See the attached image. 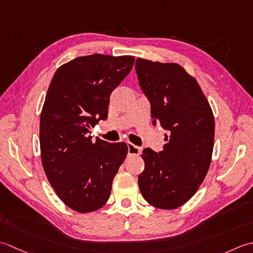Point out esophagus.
<instances>
[{"instance_id": "34e87169", "label": "esophagus", "mask_w": 253, "mask_h": 253, "mask_svg": "<svg viewBox=\"0 0 253 253\" xmlns=\"http://www.w3.org/2000/svg\"><path fill=\"white\" fill-rule=\"evenodd\" d=\"M127 152L128 155H140L141 154V147L134 145L132 143H127Z\"/></svg>"}]
</instances>
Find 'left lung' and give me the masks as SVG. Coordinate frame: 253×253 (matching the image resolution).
<instances>
[{
  "label": "left lung",
  "instance_id": "8db88e82",
  "mask_svg": "<svg viewBox=\"0 0 253 253\" xmlns=\"http://www.w3.org/2000/svg\"><path fill=\"white\" fill-rule=\"evenodd\" d=\"M138 82L151 101L154 125L168 134L159 154L145 148V163L138 187L147 202L162 210L187 203L209 171L214 147L215 122L212 108L197 80L177 63L138 58Z\"/></svg>",
  "mask_w": 253,
  "mask_h": 253
}]
</instances>
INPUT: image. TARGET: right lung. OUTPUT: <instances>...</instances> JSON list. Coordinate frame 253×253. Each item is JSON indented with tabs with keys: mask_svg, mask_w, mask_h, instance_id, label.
Masks as SVG:
<instances>
[{
	"mask_svg": "<svg viewBox=\"0 0 253 253\" xmlns=\"http://www.w3.org/2000/svg\"><path fill=\"white\" fill-rule=\"evenodd\" d=\"M134 56L91 54L61 65L40 115V154L60 200L90 213L109 200L113 178L127 155L125 142L91 141L90 127L108 117L110 95L130 73Z\"/></svg>",
	"mask_w": 253,
	"mask_h": 253,
	"instance_id": "right-lung-1",
	"label": "right lung"
}]
</instances>
